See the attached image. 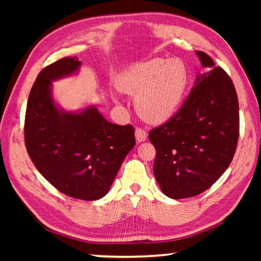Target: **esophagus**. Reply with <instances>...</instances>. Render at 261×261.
<instances>
[{
    "label": "esophagus",
    "mask_w": 261,
    "mask_h": 261,
    "mask_svg": "<svg viewBox=\"0 0 261 261\" xmlns=\"http://www.w3.org/2000/svg\"><path fill=\"white\" fill-rule=\"evenodd\" d=\"M135 135H136L137 143H143V141L147 139V132L143 129H140V127H137L135 131Z\"/></svg>",
    "instance_id": "obj_1"
}]
</instances>
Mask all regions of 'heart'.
Segmentation results:
<instances>
[{
  "mask_svg": "<svg viewBox=\"0 0 261 261\" xmlns=\"http://www.w3.org/2000/svg\"><path fill=\"white\" fill-rule=\"evenodd\" d=\"M189 72L178 59H151L130 65L117 79L123 93L135 96L145 122L162 124L177 113L188 87Z\"/></svg>",
  "mask_w": 261,
  "mask_h": 261,
  "instance_id": "obj_1",
  "label": "heart"
}]
</instances>
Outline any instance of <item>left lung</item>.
<instances>
[{
  "label": "left lung",
  "mask_w": 261,
  "mask_h": 261,
  "mask_svg": "<svg viewBox=\"0 0 261 261\" xmlns=\"http://www.w3.org/2000/svg\"><path fill=\"white\" fill-rule=\"evenodd\" d=\"M202 73L182 107L149 132L156 149L154 176L167 197L183 199L211 188L230 165L240 134L235 86L204 51H196Z\"/></svg>",
  "instance_id": "left-lung-1"
}]
</instances>
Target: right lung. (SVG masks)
Here are the masks:
<instances>
[{
  "label": "right lung",
  "instance_id": "1",
  "mask_svg": "<svg viewBox=\"0 0 261 261\" xmlns=\"http://www.w3.org/2000/svg\"><path fill=\"white\" fill-rule=\"evenodd\" d=\"M82 62L64 57L39 73L25 115V144L34 166L62 193L98 200L108 193L123 161L136 144L130 124L108 122L94 105L65 110L53 83L76 76Z\"/></svg>",
  "mask_w": 261,
  "mask_h": 261
}]
</instances>
